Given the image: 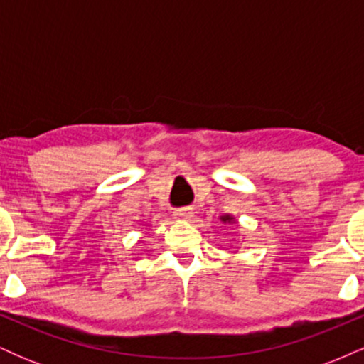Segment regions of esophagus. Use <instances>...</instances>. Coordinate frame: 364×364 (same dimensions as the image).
<instances>
[{
	"mask_svg": "<svg viewBox=\"0 0 364 364\" xmlns=\"http://www.w3.org/2000/svg\"><path fill=\"white\" fill-rule=\"evenodd\" d=\"M191 215H193V212H191L190 208H181V210L174 212V219L178 220H190Z\"/></svg>",
	"mask_w": 364,
	"mask_h": 364,
	"instance_id": "1",
	"label": "esophagus"
}]
</instances>
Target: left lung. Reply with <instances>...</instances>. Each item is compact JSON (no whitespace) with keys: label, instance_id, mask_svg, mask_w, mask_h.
Returning a JSON list of instances; mask_svg holds the SVG:
<instances>
[{"label":"left lung","instance_id":"obj_1","mask_svg":"<svg viewBox=\"0 0 364 364\" xmlns=\"http://www.w3.org/2000/svg\"><path fill=\"white\" fill-rule=\"evenodd\" d=\"M220 223H223V224H236L237 220H236L235 215L224 214V215H220Z\"/></svg>","mask_w":364,"mask_h":364}]
</instances>
